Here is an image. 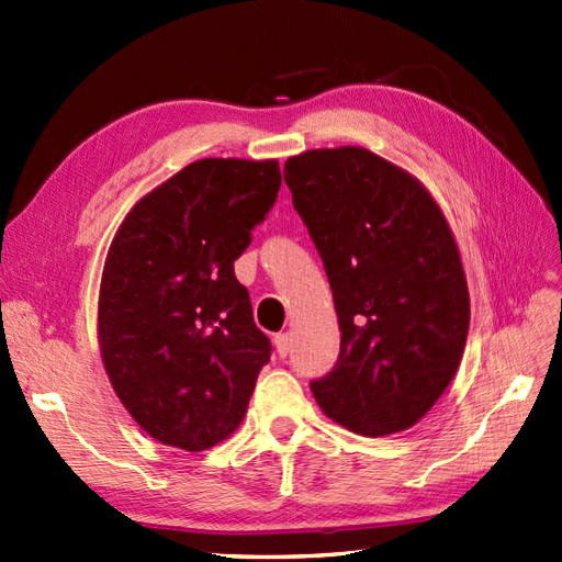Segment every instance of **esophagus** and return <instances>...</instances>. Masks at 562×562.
Here are the masks:
<instances>
[{"label": "esophagus", "instance_id": "esophagus-1", "mask_svg": "<svg viewBox=\"0 0 562 562\" xmlns=\"http://www.w3.org/2000/svg\"><path fill=\"white\" fill-rule=\"evenodd\" d=\"M292 344H294V336L290 331H282L276 336V348L282 358H286L292 352Z\"/></svg>", "mask_w": 562, "mask_h": 562}]
</instances>
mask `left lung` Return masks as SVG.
Returning a JSON list of instances; mask_svg holds the SVG:
<instances>
[{
  "instance_id": "1",
  "label": "left lung",
  "mask_w": 562,
  "mask_h": 562,
  "mask_svg": "<svg viewBox=\"0 0 562 562\" xmlns=\"http://www.w3.org/2000/svg\"><path fill=\"white\" fill-rule=\"evenodd\" d=\"M284 183L323 256L341 329L311 383L331 422L367 438L407 430L450 386L471 299L461 254L426 186L367 148L294 155Z\"/></svg>"
}]
</instances>
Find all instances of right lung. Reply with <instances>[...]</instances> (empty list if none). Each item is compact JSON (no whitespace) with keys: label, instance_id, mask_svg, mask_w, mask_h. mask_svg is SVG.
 Returning a JSON list of instances; mask_svg holds the SVG:
<instances>
[{"label":"right lung","instance_id":"add662e5","mask_svg":"<svg viewBox=\"0 0 562 562\" xmlns=\"http://www.w3.org/2000/svg\"><path fill=\"white\" fill-rule=\"evenodd\" d=\"M280 183L278 159H198L143 195L112 237L101 358L122 405L157 442L202 452L245 419L270 341L233 263Z\"/></svg>","mask_w":562,"mask_h":562}]
</instances>
